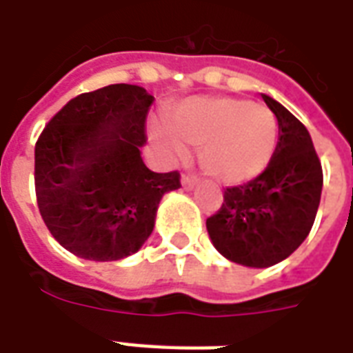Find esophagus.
I'll return each instance as SVG.
<instances>
[{
  "mask_svg": "<svg viewBox=\"0 0 353 353\" xmlns=\"http://www.w3.org/2000/svg\"><path fill=\"white\" fill-rule=\"evenodd\" d=\"M198 179H196V177H192V176H183L181 177V185H183V188H185V190H192V188H196L198 187Z\"/></svg>",
  "mask_w": 353,
  "mask_h": 353,
  "instance_id": "34e87169",
  "label": "esophagus"
}]
</instances>
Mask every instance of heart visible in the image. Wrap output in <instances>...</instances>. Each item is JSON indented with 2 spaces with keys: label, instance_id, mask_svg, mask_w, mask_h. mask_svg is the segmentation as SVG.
Instances as JSON below:
<instances>
[{
  "label": "heart",
  "instance_id": "1",
  "mask_svg": "<svg viewBox=\"0 0 353 353\" xmlns=\"http://www.w3.org/2000/svg\"><path fill=\"white\" fill-rule=\"evenodd\" d=\"M166 121L168 130H150L161 150L181 157L183 144L199 148L201 168L221 183L258 176L273 157L279 135L269 108L232 97H192L170 110Z\"/></svg>",
  "mask_w": 353,
  "mask_h": 353
}]
</instances>
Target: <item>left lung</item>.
<instances>
[{
  "label": "left lung",
  "mask_w": 353,
  "mask_h": 353,
  "mask_svg": "<svg viewBox=\"0 0 353 353\" xmlns=\"http://www.w3.org/2000/svg\"><path fill=\"white\" fill-rule=\"evenodd\" d=\"M279 121V143L268 168L227 188L218 214L207 220L212 245L245 268H271L310 234L323 192V166L306 126L280 102L262 95Z\"/></svg>",
  "instance_id": "obj_1"
}]
</instances>
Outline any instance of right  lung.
I'll return each instance as SVG.
<instances>
[{"label": "right lung", "instance_id": "obj_1", "mask_svg": "<svg viewBox=\"0 0 353 353\" xmlns=\"http://www.w3.org/2000/svg\"><path fill=\"white\" fill-rule=\"evenodd\" d=\"M154 97L112 84L74 97L49 121L34 148L40 214L52 238L93 262L137 252L148 240L163 196L179 174L144 165V121Z\"/></svg>", "mask_w": 353, "mask_h": 353}]
</instances>
